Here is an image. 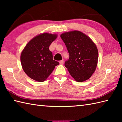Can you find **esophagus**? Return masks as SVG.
I'll use <instances>...</instances> for the list:
<instances>
[{
    "mask_svg": "<svg viewBox=\"0 0 122 122\" xmlns=\"http://www.w3.org/2000/svg\"><path fill=\"white\" fill-rule=\"evenodd\" d=\"M59 63H60V64H61V65H62V64H63L64 61H63V60H61V61H59Z\"/></svg>",
    "mask_w": 122,
    "mask_h": 122,
    "instance_id": "obj_1",
    "label": "esophagus"
}]
</instances>
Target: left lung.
Segmentation results:
<instances>
[{
  "instance_id": "8db88e82",
  "label": "left lung",
  "mask_w": 122,
  "mask_h": 122,
  "mask_svg": "<svg viewBox=\"0 0 122 122\" xmlns=\"http://www.w3.org/2000/svg\"><path fill=\"white\" fill-rule=\"evenodd\" d=\"M60 37L69 53L64 66L76 81H86L97 68L98 54L95 44L79 31L63 33Z\"/></svg>"
}]
</instances>
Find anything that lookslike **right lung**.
Returning a JSON list of instances; mask_svg holds the SVG:
<instances>
[{"instance_id":"obj_1","label":"right lung","mask_w":122,"mask_h":122,"mask_svg":"<svg viewBox=\"0 0 122 122\" xmlns=\"http://www.w3.org/2000/svg\"><path fill=\"white\" fill-rule=\"evenodd\" d=\"M56 37V34H40L31 40L22 51V69L31 79L38 82L45 81L59 64L53 60L52 53L49 50V46Z\"/></svg>"}]
</instances>
